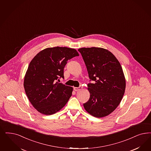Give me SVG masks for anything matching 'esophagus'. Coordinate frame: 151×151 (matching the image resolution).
Wrapping results in <instances>:
<instances>
[{
	"instance_id": "34e87169",
	"label": "esophagus",
	"mask_w": 151,
	"mask_h": 151,
	"mask_svg": "<svg viewBox=\"0 0 151 151\" xmlns=\"http://www.w3.org/2000/svg\"><path fill=\"white\" fill-rule=\"evenodd\" d=\"M82 87H78V88H76V87H75V88H73V90L75 91H79V90H81L82 89Z\"/></svg>"
}]
</instances>
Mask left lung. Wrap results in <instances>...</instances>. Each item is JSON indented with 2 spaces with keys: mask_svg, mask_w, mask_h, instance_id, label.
I'll list each match as a JSON object with an SVG mask.
<instances>
[{
  "mask_svg": "<svg viewBox=\"0 0 151 151\" xmlns=\"http://www.w3.org/2000/svg\"><path fill=\"white\" fill-rule=\"evenodd\" d=\"M88 77L94 83L88 85L90 98L83 107L90 114L97 118L111 113L123 98L125 78L120 63L108 50L100 47L81 48Z\"/></svg>",
  "mask_w": 151,
  "mask_h": 151,
  "instance_id": "obj_1",
  "label": "left lung"
}]
</instances>
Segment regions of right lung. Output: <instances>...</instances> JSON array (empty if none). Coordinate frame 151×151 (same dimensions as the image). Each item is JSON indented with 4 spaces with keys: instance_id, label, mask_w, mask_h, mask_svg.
I'll list each match as a JSON object with an SVG mask.
<instances>
[{
    "instance_id": "1",
    "label": "right lung",
    "mask_w": 151,
    "mask_h": 151,
    "mask_svg": "<svg viewBox=\"0 0 151 151\" xmlns=\"http://www.w3.org/2000/svg\"><path fill=\"white\" fill-rule=\"evenodd\" d=\"M79 56L73 48H47L37 53L27 70L24 88L29 101L45 115L61 109L72 95L73 88L56 81L64 78L63 68L68 60Z\"/></svg>"
}]
</instances>
